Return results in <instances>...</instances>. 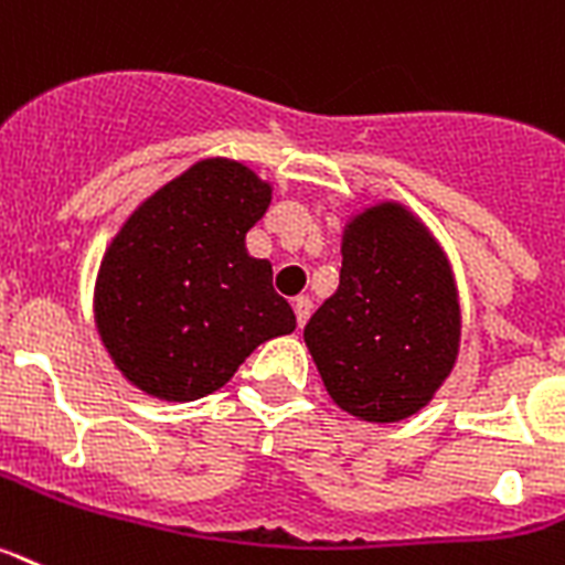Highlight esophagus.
<instances>
[{
  "label": "esophagus",
  "mask_w": 565,
  "mask_h": 565,
  "mask_svg": "<svg viewBox=\"0 0 565 565\" xmlns=\"http://www.w3.org/2000/svg\"><path fill=\"white\" fill-rule=\"evenodd\" d=\"M311 300H308L306 294H300V297H294V315H297V326H306L308 322V317H311Z\"/></svg>",
  "instance_id": "34e87169"
}]
</instances>
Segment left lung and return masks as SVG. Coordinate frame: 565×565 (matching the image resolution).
Listing matches in <instances>:
<instances>
[{
	"instance_id": "1",
	"label": "left lung",
	"mask_w": 565,
	"mask_h": 565,
	"mask_svg": "<svg viewBox=\"0 0 565 565\" xmlns=\"http://www.w3.org/2000/svg\"><path fill=\"white\" fill-rule=\"evenodd\" d=\"M340 286L308 320L306 345L329 397L365 423L414 417L460 354V294L420 216L380 200L345 220Z\"/></svg>"
}]
</instances>
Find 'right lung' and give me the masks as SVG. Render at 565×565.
Segmentation results:
<instances>
[{
  "label": "right lung",
  "instance_id": "add662e5",
  "mask_svg": "<svg viewBox=\"0 0 565 565\" xmlns=\"http://www.w3.org/2000/svg\"><path fill=\"white\" fill-rule=\"evenodd\" d=\"M271 191L243 162L209 157L119 225L96 271L94 322L139 392L168 403L214 394L259 342L297 329L271 263L245 248Z\"/></svg>",
  "mask_w": 565,
  "mask_h": 565
}]
</instances>
